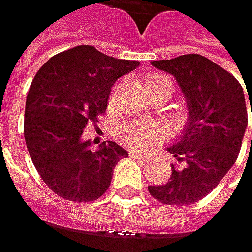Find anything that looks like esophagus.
Returning <instances> with one entry per match:
<instances>
[{"mask_svg": "<svg viewBox=\"0 0 252 252\" xmlns=\"http://www.w3.org/2000/svg\"><path fill=\"white\" fill-rule=\"evenodd\" d=\"M131 157L136 158V159H139V161H142V162L151 161V157H148V155H145V154H139V152H131Z\"/></svg>", "mask_w": 252, "mask_h": 252, "instance_id": "esophagus-1", "label": "esophagus"}]
</instances>
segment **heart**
<instances>
[{
    "label": "heart",
    "mask_w": 252,
    "mask_h": 252,
    "mask_svg": "<svg viewBox=\"0 0 252 252\" xmlns=\"http://www.w3.org/2000/svg\"><path fill=\"white\" fill-rule=\"evenodd\" d=\"M148 90H161L167 91L168 95L174 90V84L170 76L164 73H152L148 78ZM162 136V127L158 124H145V122H128L118 128V139L121 143L131 149H146L154 145Z\"/></svg>",
    "instance_id": "heart-1"
}]
</instances>
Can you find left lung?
Instances as JSON below:
<instances>
[{"mask_svg": "<svg viewBox=\"0 0 252 252\" xmlns=\"http://www.w3.org/2000/svg\"><path fill=\"white\" fill-rule=\"evenodd\" d=\"M152 64L176 78L189 119L167 148L182 165L171 164L170 180L148 189L162 204L190 205L207 196L238 158L248 124L245 94L232 73L199 54L154 60Z\"/></svg>", "mask_w": 252, "mask_h": 252, "instance_id": "8db88e82", "label": "left lung"}]
</instances>
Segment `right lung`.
Returning <instances> with one entry per match:
<instances>
[{"label":"right lung","mask_w":252,"mask_h":252,"mask_svg":"<svg viewBox=\"0 0 252 252\" xmlns=\"http://www.w3.org/2000/svg\"><path fill=\"white\" fill-rule=\"evenodd\" d=\"M139 64L78 45L53 56L35 75L26 97L25 140L41 179L63 199H98L115 165L128 157L115 142L93 151L82 133L106 112L113 82Z\"/></svg>","instance_id":"right-lung-1"}]
</instances>
